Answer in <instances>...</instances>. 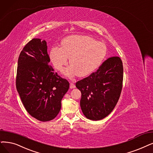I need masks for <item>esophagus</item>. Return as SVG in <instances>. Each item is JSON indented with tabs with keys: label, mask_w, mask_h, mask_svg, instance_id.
Listing matches in <instances>:
<instances>
[{
	"label": "esophagus",
	"mask_w": 153,
	"mask_h": 153,
	"mask_svg": "<svg viewBox=\"0 0 153 153\" xmlns=\"http://www.w3.org/2000/svg\"><path fill=\"white\" fill-rule=\"evenodd\" d=\"M70 88H71V89H72V88H75V84L73 83H70Z\"/></svg>",
	"instance_id": "esophagus-1"
}]
</instances>
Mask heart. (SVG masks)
I'll use <instances>...</instances> for the list:
<instances>
[{
    "label": "heart",
    "mask_w": 153,
    "mask_h": 153,
    "mask_svg": "<svg viewBox=\"0 0 153 153\" xmlns=\"http://www.w3.org/2000/svg\"><path fill=\"white\" fill-rule=\"evenodd\" d=\"M106 54L107 48L102 42L88 36L73 35L63 39L60 48H52L50 57L59 71L63 70L70 58L71 66L63 71L65 75L85 77L99 68Z\"/></svg>",
    "instance_id": "obj_1"
}]
</instances>
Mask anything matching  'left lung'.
<instances>
[{
  "instance_id": "8db88e82",
  "label": "left lung",
  "mask_w": 153,
  "mask_h": 153,
  "mask_svg": "<svg viewBox=\"0 0 153 153\" xmlns=\"http://www.w3.org/2000/svg\"><path fill=\"white\" fill-rule=\"evenodd\" d=\"M123 81V65L117 56L108 58L98 70L76 83L80 90L84 115L99 120L113 111L119 99Z\"/></svg>"
}]
</instances>
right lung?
<instances>
[{"mask_svg":"<svg viewBox=\"0 0 153 153\" xmlns=\"http://www.w3.org/2000/svg\"><path fill=\"white\" fill-rule=\"evenodd\" d=\"M45 40L34 38L24 47L17 63L16 88L27 112L38 120L55 118L70 84L54 72Z\"/></svg>","mask_w":153,"mask_h":153,"instance_id":"right-lung-1","label":"right lung"}]
</instances>
